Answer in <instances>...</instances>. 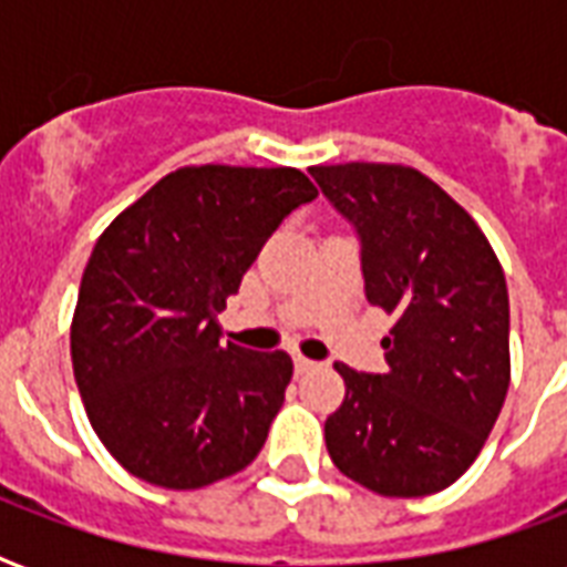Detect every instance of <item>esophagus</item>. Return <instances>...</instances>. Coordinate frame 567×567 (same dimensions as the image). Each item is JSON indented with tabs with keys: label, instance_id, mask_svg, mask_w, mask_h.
<instances>
[{
	"label": "esophagus",
	"instance_id": "1",
	"mask_svg": "<svg viewBox=\"0 0 567 567\" xmlns=\"http://www.w3.org/2000/svg\"><path fill=\"white\" fill-rule=\"evenodd\" d=\"M311 368H315V362H311V359H306V355H293V371L297 373H306V371H311Z\"/></svg>",
	"mask_w": 567,
	"mask_h": 567
}]
</instances>
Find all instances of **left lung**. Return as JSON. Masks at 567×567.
<instances>
[{
    "label": "left lung",
    "mask_w": 567,
    "mask_h": 567,
    "mask_svg": "<svg viewBox=\"0 0 567 567\" xmlns=\"http://www.w3.org/2000/svg\"><path fill=\"white\" fill-rule=\"evenodd\" d=\"M355 229L364 297L394 315L385 373L336 364L347 396L327 417L336 467L385 497H423L474 465L509 388L506 276L474 217L400 164L311 167Z\"/></svg>",
    "instance_id": "8db88e82"
}]
</instances>
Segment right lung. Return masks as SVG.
I'll return each instance as SVG.
<instances>
[{"mask_svg": "<svg viewBox=\"0 0 567 567\" xmlns=\"http://www.w3.org/2000/svg\"><path fill=\"white\" fill-rule=\"evenodd\" d=\"M315 196L293 167H182L102 231L70 355L93 432L128 474L203 488L265 447L291 355L220 344L217 315L279 223Z\"/></svg>", "mask_w": 567, "mask_h": 567, "instance_id": "1", "label": "right lung"}]
</instances>
